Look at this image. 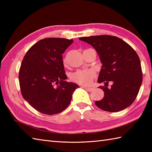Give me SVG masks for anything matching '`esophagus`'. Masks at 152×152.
<instances>
[{"mask_svg": "<svg viewBox=\"0 0 152 152\" xmlns=\"http://www.w3.org/2000/svg\"><path fill=\"white\" fill-rule=\"evenodd\" d=\"M84 89L86 90V91H93L94 89L91 88H88V87H84Z\"/></svg>", "mask_w": 152, "mask_h": 152, "instance_id": "esophagus-1", "label": "esophagus"}]
</instances>
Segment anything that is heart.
<instances>
[{
    "label": "heart",
    "mask_w": 152,
    "mask_h": 152,
    "mask_svg": "<svg viewBox=\"0 0 152 152\" xmlns=\"http://www.w3.org/2000/svg\"><path fill=\"white\" fill-rule=\"evenodd\" d=\"M95 76L93 71L90 70H78L70 76L71 80L79 84L88 85L91 82Z\"/></svg>",
    "instance_id": "1"
}]
</instances>
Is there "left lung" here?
Segmentation results:
<instances>
[{"mask_svg":"<svg viewBox=\"0 0 152 152\" xmlns=\"http://www.w3.org/2000/svg\"><path fill=\"white\" fill-rule=\"evenodd\" d=\"M79 39L95 48L102 64L97 82L104 83V86L99 87L104 96L95 101L96 106L110 112L129 107L137 98L142 82L140 61L136 51L121 38L110 35ZM110 81L113 85L108 88Z\"/></svg>","mask_w":152,"mask_h":152,"instance_id":"obj_1","label":"left lung"}]
</instances>
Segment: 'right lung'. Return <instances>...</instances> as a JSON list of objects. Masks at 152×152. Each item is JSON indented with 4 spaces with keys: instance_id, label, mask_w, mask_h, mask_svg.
Returning <instances> with one entry per match:
<instances>
[{
    "instance_id": "add662e5",
    "label": "right lung",
    "mask_w": 152,
    "mask_h": 152,
    "mask_svg": "<svg viewBox=\"0 0 152 152\" xmlns=\"http://www.w3.org/2000/svg\"><path fill=\"white\" fill-rule=\"evenodd\" d=\"M72 39L48 38L40 40L25 54L19 72L23 97L42 114H57L63 111L80 87L67 82L62 54Z\"/></svg>"
}]
</instances>
